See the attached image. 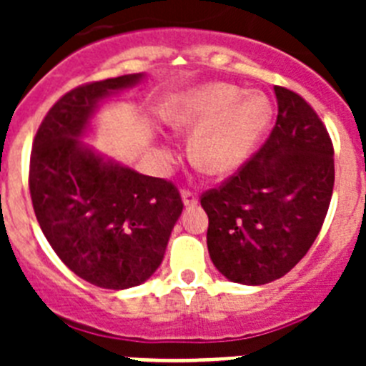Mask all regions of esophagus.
<instances>
[{
	"mask_svg": "<svg viewBox=\"0 0 366 366\" xmlns=\"http://www.w3.org/2000/svg\"><path fill=\"white\" fill-rule=\"evenodd\" d=\"M181 199H183V205L185 207H192L198 203V196L190 190H181Z\"/></svg>",
	"mask_w": 366,
	"mask_h": 366,
	"instance_id": "34e87169",
	"label": "esophagus"
}]
</instances>
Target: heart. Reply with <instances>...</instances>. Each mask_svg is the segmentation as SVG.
<instances>
[{"label": "heart", "instance_id": "heart-1", "mask_svg": "<svg viewBox=\"0 0 366 366\" xmlns=\"http://www.w3.org/2000/svg\"><path fill=\"white\" fill-rule=\"evenodd\" d=\"M271 121V104L258 92L242 93L225 82H207L187 89L168 112V124L192 135L189 155L202 172L212 177L236 174L249 161ZM161 159L174 152L159 148Z\"/></svg>", "mask_w": 366, "mask_h": 366}]
</instances>
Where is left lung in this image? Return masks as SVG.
I'll list each match as a JSON object with an SVG mask.
<instances>
[{"instance_id":"obj_1","label":"left lung","mask_w":366,"mask_h":366,"mask_svg":"<svg viewBox=\"0 0 366 366\" xmlns=\"http://www.w3.org/2000/svg\"><path fill=\"white\" fill-rule=\"evenodd\" d=\"M279 115L266 144L236 176L202 196L207 247L231 282L262 286L308 253L334 192V148L312 106L274 86Z\"/></svg>"}]
</instances>
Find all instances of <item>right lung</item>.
<instances>
[{
  "instance_id": "right-lung-1",
  "label": "right lung",
  "mask_w": 366,
  "mask_h": 366,
  "mask_svg": "<svg viewBox=\"0 0 366 366\" xmlns=\"http://www.w3.org/2000/svg\"><path fill=\"white\" fill-rule=\"evenodd\" d=\"M144 79L122 74L74 87L49 109L32 143L29 189L41 232L74 274L106 290L150 279L183 211L172 183L84 141L104 102Z\"/></svg>"
}]
</instances>
